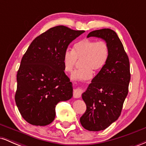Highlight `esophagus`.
I'll return each instance as SVG.
<instances>
[{
    "instance_id": "34e87169",
    "label": "esophagus",
    "mask_w": 146,
    "mask_h": 146,
    "mask_svg": "<svg viewBox=\"0 0 146 146\" xmlns=\"http://www.w3.org/2000/svg\"><path fill=\"white\" fill-rule=\"evenodd\" d=\"M83 90L82 88H78L76 89L73 90V97L75 98H80L82 96V93Z\"/></svg>"
}]
</instances>
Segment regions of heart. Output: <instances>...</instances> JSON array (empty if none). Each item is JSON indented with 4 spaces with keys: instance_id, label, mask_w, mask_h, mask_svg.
I'll use <instances>...</instances> for the list:
<instances>
[{
    "instance_id": "obj_1",
    "label": "heart",
    "mask_w": 146,
    "mask_h": 146,
    "mask_svg": "<svg viewBox=\"0 0 146 146\" xmlns=\"http://www.w3.org/2000/svg\"><path fill=\"white\" fill-rule=\"evenodd\" d=\"M109 53V46L106 42L84 39L74 45L73 51L66 50L64 53V68L66 72L71 73L78 62V59H82V67L73 72L71 78L79 81L89 80L93 77V70L98 71L104 66Z\"/></svg>"
}]
</instances>
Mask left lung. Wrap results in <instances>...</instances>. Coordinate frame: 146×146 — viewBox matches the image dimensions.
<instances>
[{
  "label": "left lung",
  "mask_w": 146,
  "mask_h": 146,
  "mask_svg": "<svg viewBox=\"0 0 146 146\" xmlns=\"http://www.w3.org/2000/svg\"><path fill=\"white\" fill-rule=\"evenodd\" d=\"M103 39L110 49L108 60L92 80L82 99L86 110L80 123L89 131H100L115 122L121 113L130 80L128 57L117 33L110 29L91 31L87 38Z\"/></svg>",
  "instance_id": "1"
}]
</instances>
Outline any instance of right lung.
I'll return each mask as SVG.
<instances>
[{
    "mask_svg": "<svg viewBox=\"0 0 146 146\" xmlns=\"http://www.w3.org/2000/svg\"><path fill=\"white\" fill-rule=\"evenodd\" d=\"M84 31L59 25L36 37L22 58L17 73L15 101L30 124L48 125L56 106L73 97V86L64 73L63 55L68 44Z\"/></svg>",
    "mask_w": 146,
    "mask_h": 146,
    "instance_id": "add662e5",
    "label": "right lung"
}]
</instances>
